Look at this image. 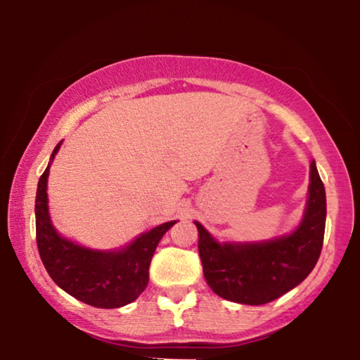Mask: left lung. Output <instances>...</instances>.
I'll return each mask as SVG.
<instances>
[{
    "label": "left lung",
    "instance_id": "8db88e82",
    "mask_svg": "<svg viewBox=\"0 0 360 360\" xmlns=\"http://www.w3.org/2000/svg\"><path fill=\"white\" fill-rule=\"evenodd\" d=\"M203 275L218 297L240 304L274 302L311 274L323 248L326 191L316 162L309 164L303 216L292 233L264 240H223L195 221Z\"/></svg>",
    "mask_w": 360,
    "mask_h": 360
}]
</instances>
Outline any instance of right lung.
I'll list each match as a JSON object with an SVG mask.
<instances>
[{
	"label": "right lung",
	"mask_w": 360,
	"mask_h": 360,
	"mask_svg": "<svg viewBox=\"0 0 360 360\" xmlns=\"http://www.w3.org/2000/svg\"><path fill=\"white\" fill-rule=\"evenodd\" d=\"M62 141L37 184L36 239L44 267L63 292L95 308H121L144 292L157 244L176 221H167L116 249H93L62 236L49 211L47 180Z\"/></svg>",
	"instance_id": "right-lung-1"
}]
</instances>
